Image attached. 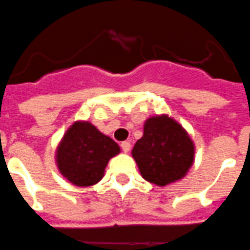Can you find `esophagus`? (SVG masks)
<instances>
[{"label": "esophagus", "instance_id": "obj_1", "mask_svg": "<svg viewBox=\"0 0 250 250\" xmlns=\"http://www.w3.org/2000/svg\"><path fill=\"white\" fill-rule=\"evenodd\" d=\"M130 147H131V145H130V143H127V141H124V143H121V148H123L124 152H129Z\"/></svg>", "mask_w": 250, "mask_h": 250}]
</instances>
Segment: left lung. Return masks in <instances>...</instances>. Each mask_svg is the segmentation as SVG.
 Masks as SVG:
<instances>
[{
	"mask_svg": "<svg viewBox=\"0 0 250 250\" xmlns=\"http://www.w3.org/2000/svg\"><path fill=\"white\" fill-rule=\"evenodd\" d=\"M194 143L187 130L167 114L150 116L131 155L144 180L159 187L182 180L194 162Z\"/></svg>",
	"mask_w": 250,
	"mask_h": 250,
	"instance_id": "obj_1",
	"label": "left lung"
}]
</instances>
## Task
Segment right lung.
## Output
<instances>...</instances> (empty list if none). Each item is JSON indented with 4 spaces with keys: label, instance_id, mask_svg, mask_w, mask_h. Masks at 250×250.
<instances>
[{
    "label": "right lung",
    "instance_id": "right-lung-1",
    "mask_svg": "<svg viewBox=\"0 0 250 250\" xmlns=\"http://www.w3.org/2000/svg\"><path fill=\"white\" fill-rule=\"evenodd\" d=\"M118 144L90 121L78 120L64 132L56 150L58 171L78 187H90L104 177L110 159L120 153Z\"/></svg>",
    "mask_w": 250,
    "mask_h": 250
}]
</instances>
